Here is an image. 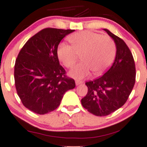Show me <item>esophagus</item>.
<instances>
[{
    "label": "esophagus",
    "instance_id": "obj_1",
    "mask_svg": "<svg viewBox=\"0 0 147 147\" xmlns=\"http://www.w3.org/2000/svg\"><path fill=\"white\" fill-rule=\"evenodd\" d=\"M82 83V82L80 81V80H76V81H75V84H76L77 86L80 85V84H81Z\"/></svg>",
    "mask_w": 147,
    "mask_h": 147
}]
</instances>
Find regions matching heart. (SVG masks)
Returning a JSON list of instances; mask_svg holds the SVG:
<instances>
[{
  "instance_id": "b5f03b06",
  "label": "heart",
  "mask_w": 147,
  "mask_h": 147,
  "mask_svg": "<svg viewBox=\"0 0 147 147\" xmlns=\"http://www.w3.org/2000/svg\"><path fill=\"white\" fill-rule=\"evenodd\" d=\"M72 46L63 42L57 49L59 61L66 67H71L81 56L82 63L69 71L73 78H84L93 71L100 75L112 64L116 53L114 41L108 36L89 31L78 32L69 38Z\"/></svg>"
}]
</instances>
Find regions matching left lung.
<instances>
[{
	"label": "left lung",
	"mask_w": 147,
	"mask_h": 147,
	"mask_svg": "<svg viewBox=\"0 0 147 147\" xmlns=\"http://www.w3.org/2000/svg\"><path fill=\"white\" fill-rule=\"evenodd\" d=\"M114 40L116 55L112 66L103 75L86 82L87 94L82 105L97 116H106L125 103L135 83L136 69L133 56L124 41L104 29Z\"/></svg>",
	"instance_id": "left-lung-1"
}]
</instances>
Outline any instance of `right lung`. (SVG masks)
<instances>
[{"label": "right lung", "instance_id": "right-lung-1", "mask_svg": "<svg viewBox=\"0 0 147 147\" xmlns=\"http://www.w3.org/2000/svg\"><path fill=\"white\" fill-rule=\"evenodd\" d=\"M72 29L46 28L31 37L22 48L15 64L17 93L27 109L44 115L59 106L63 95L75 87L60 65L57 49Z\"/></svg>", "mask_w": 147, "mask_h": 147}]
</instances>
